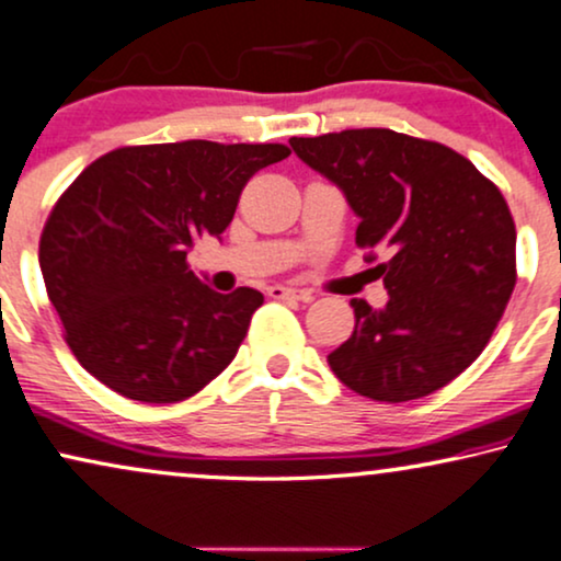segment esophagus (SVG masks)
<instances>
[{"instance_id":"esophagus-1","label":"esophagus","mask_w":561,"mask_h":561,"mask_svg":"<svg viewBox=\"0 0 561 561\" xmlns=\"http://www.w3.org/2000/svg\"><path fill=\"white\" fill-rule=\"evenodd\" d=\"M267 294L273 298H304V301H309V294L307 290H296V288H288V286H271L267 288Z\"/></svg>"}]
</instances>
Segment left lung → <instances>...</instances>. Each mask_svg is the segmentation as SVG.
I'll return each mask as SVG.
<instances>
[{"mask_svg":"<svg viewBox=\"0 0 561 561\" xmlns=\"http://www.w3.org/2000/svg\"><path fill=\"white\" fill-rule=\"evenodd\" d=\"M301 162L345 193L355 244L378 252L389 301L353 298L355 330L327 355L376 402H410L463 374L490 343L515 288V224L500 187L467 157L389 128L290 138Z\"/></svg>","mask_w":561,"mask_h":561,"instance_id":"8db88e82","label":"left lung"}]
</instances>
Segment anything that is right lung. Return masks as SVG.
<instances>
[{
    "mask_svg": "<svg viewBox=\"0 0 561 561\" xmlns=\"http://www.w3.org/2000/svg\"><path fill=\"white\" fill-rule=\"evenodd\" d=\"M283 144L178 141L123 147L64 191L41 234V273L84 370L121 397L172 404L234 360L263 294H216L187 265L221 237L247 180Z\"/></svg>",
    "mask_w": 561,
    "mask_h": 561,
    "instance_id": "right-lung-1",
    "label": "right lung"
}]
</instances>
